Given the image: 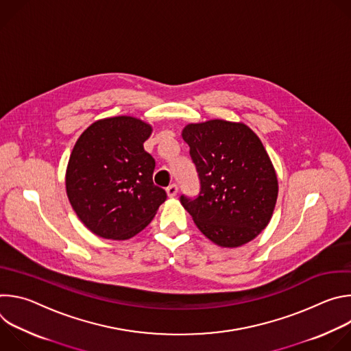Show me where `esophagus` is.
I'll use <instances>...</instances> for the list:
<instances>
[{
    "mask_svg": "<svg viewBox=\"0 0 351 351\" xmlns=\"http://www.w3.org/2000/svg\"><path fill=\"white\" fill-rule=\"evenodd\" d=\"M167 194L169 198H173L178 194V186L176 184H171L167 187Z\"/></svg>",
    "mask_w": 351,
    "mask_h": 351,
    "instance_id": "34e87169",
    "label": "esophagus"
}]
</instances>
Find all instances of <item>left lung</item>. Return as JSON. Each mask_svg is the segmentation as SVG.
Here are the masks:
<instances>
[{"mask_svg": "<svg viewBox=\"0 0 351 351\" xmlns=\"http://www.w3.org/2000/svg\"><path fill=\"white\" fill-rule=\"evenodd\" d=\"M199 178V194L180 197L195 226L219 247L254 240L269 223L278 175L260 137L243 122L210 119L182 130Z\"/></svg>", "mask_w": 351, "mask_h": 351, "instance_id": "left-lung-1", "label": "left lung"}]
</instances>
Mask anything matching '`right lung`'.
<instances>
[{
	"instance_id": "right-lung-1",
	"label": "right lung",
	"mask_w": 351,
	"mask_h": 351,
	"mask_svg": "<svg viewBox=\"0 0 351 351\" xmlns=\"http://www.w3.org/2000/svg\"><path fill=\"white\" fill-rule=\"evenodd\" d=\"M153 126L129 115L93 122L77 138L65 173L69 203L94 234L128 240L156 217L167 193L154 186L144 149Z\"/></svg>"
}]
</instances>
